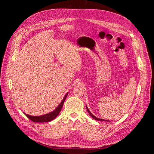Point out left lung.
Returning a JSON list of instances; mask_svg holds the SVG:
<instances>
[{
  "instance_id": "obj_1",
  "label": "left lung",
  "mask_w": 154,
  "mask_h": 154,
  "mask_svg": "<svg viewBox=\"0 0 154 154\" xmlns=\"http://www.w3.org/2000/svg\"><path fill=\"white\" fill-rule=\"evenodd\" d=\"M86 108H87V111H88V114H90V116H91V117L93 118V119H94L95 120H97V121H104V122H109V121H108V120H105V119H100V118H97V117H96V116H94V115H93L91 112H90V110H88V107L86 106Z\"/></svg>"
}]
</instances>
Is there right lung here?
Wrapping results in <instances>:
<instances>
[{
	"label": "right lung",
	"mask_w": 154,
	"mask_h": 154,
	"mask_svg": "<svg viewBox=\"0 0 154 154\" xmlns=\"http://www.w3.org/2000/svg\"><path fill=\"white\" fill-rule=\"evenodd\" d=\"M68 95V92L64 96L63 100L61 101V103L57 107V109L54 110L51 112H49V114L42 115V116H29L28 114H26L24 113L27 118L29 119H31L32 122H37V123H44V122H49L54 119L56 118L57 117V116L59 114V113L61 111V109L63 106V105L64 103V101L66 100V97Z\"/></svg>",
	"instance_id": "obj_1"
}]
</instances>
